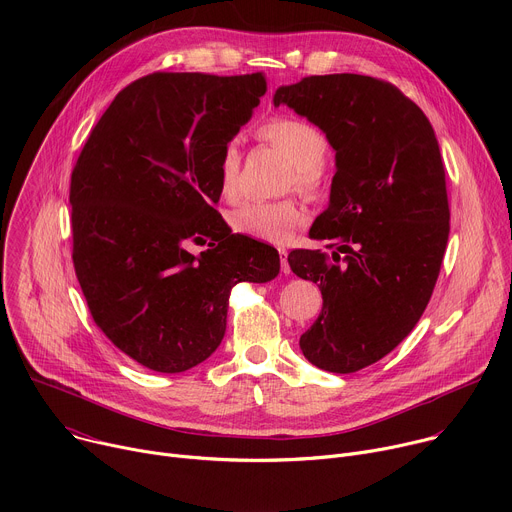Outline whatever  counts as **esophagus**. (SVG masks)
Instances as JSON below:
<instances>
[{
	"label": "esophagus",
	"mask_w": 512,
	"mask_h": 512,
	"mask_svg": "<svg viewBox=\"0 0 512 512\" xmlns=\"http://www.w3.org/2000/svg\"><path fill=\"white\" fill-rule=\"evenodd\" d=\"M287 255H289V251L281 247V249H279V259H281V271H283V273H289V271H291L289 261H287Z\"/></svg>",
	"instance_id": "obj_1"
}]
</instances>
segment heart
<instances>
[{
  "label": "heart",
  "mask_w": 512,
  "mask_h": 512,
  "mask_svg": "<svg viewBox=\"0 0 512 512\" xmlns=\"http://www.w3.org/2000/svg\"><path fill=\"white\" fill-rule=\"evenodd\" d=\"M259 137L294 164L298 188L314 190L318 186V170L328 150V141L318 127L296 117H275L259 127ZM239 170L241 152L237 143H227L218 158V190L227 200L239 196ZM302 221L304 210L294 200L247 202L229 216L235 233L275 245L287 243Z\"/></svg>",
  "instance_id": "heart-1"
}]
</instances>
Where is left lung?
Segmentation results:
<instances>
[{"instance_id": "left-lung-1", "label": "left lung", "mask_w": 512, "mask_h": 512, "mask_svg": "<svg viewBox=\"0 0 512 512\" xmlns=\"http://www.w3.org/2000/svg\"><path fill=\"white\" fill-rule=\"evenodd\" d=\"M273 105L320 127L336 152L328 208L310 229L336 249H296L287 261L324 300L300 336L304 356L328 373H356L389 354L431 298L450 235L440 145L425 113L373 77H306L279 87Z\"/></svg>"}]
</instances>
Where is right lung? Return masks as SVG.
Wrapping results in <instances>:
<instances>
[{
  "mask_svg": "<svg viewBox=\"0 0 512 512\" xmlns=\"http://www.w3.org/2000/svg\"><path fill=\"white\" fill-rule=\"evenodd\" d=\"M267 91L261 72H154L125 87L70 178L72 261L95 324L141 367L184 373L227 330L231 289L279 273L216 212L218 158ZM192 244H206L200 255Z\"/></svg>",
  "mask_w": 512,
  "mask_h": 512,
  "instance_id": "right-lung-1",
  "label": "right lung"
}]
</instances>
